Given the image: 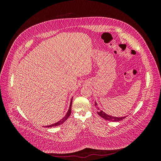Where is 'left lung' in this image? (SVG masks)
Wrapping results in <instances>:
<instances>
[{
  "label": "left lung",
  "mask_w": 161,
  "mask_h": 161,
  "mask_svg": "<svg viewBox=\"0 0 161 161\" xmlns=\"http://www.w3.org/2000/svg\"><path fill=\"white\" fill-rule=\"evenodd\" d=\"M95 106L97 109V114H98L99 115H100L101 118H103L104 119L108 120V121H119L125 119L126 118V116L124 117H120V118H117V117H114V116H111L108 114H106L105 112H103L102 110H100L99 108L97 107V104L95 102Z\"/></svg>",
  "instance_id": "left-lung-1"
}]
</instances>
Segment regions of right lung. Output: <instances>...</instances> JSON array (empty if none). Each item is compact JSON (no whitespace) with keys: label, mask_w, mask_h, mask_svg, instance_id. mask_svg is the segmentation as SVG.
Wrapping results in <instances>:
<instances>
[{"label":"right lung","mask_w":161,"mask_h":161,"mask_svg":"<svg viewBox=\"0 0 161 161\" xmlns=\"http://www.w3.org/2000/svg\"><path fill=\"white\" fill-rule=\"evenodd\" d=\"M72 99H71V101H70V108H69V111H68V112H67V114H66V115L64 117V118H63L62 119H60L59 121H58V122H56V123H55V124H52V125H47V126H46V128H52V127H54V126H57V125H60V124H62V123H64V121L69 118V117L70 115V114H71V107H72Z\"/></svg>","instance_id":"1"}]
</instances>
